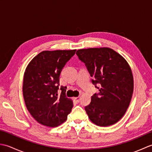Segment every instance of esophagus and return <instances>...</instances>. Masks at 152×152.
<instances>
[{
    "instance_id": "1",
    "label": "esophagus",
    "mask_w": 152,
    "mask_h": 152,
    "mask_svg": "<svg viewBox=\"0 0 152 152\" xmlns=\"http://www.w3.org/2000/svg\"><path fill=\"white\" fill-rule=\"evenodd\" d=\"M74 99H75V101L76 102H80V96H77V97L74 98Z\"/></svg>"
}]
</instances>
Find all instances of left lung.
I'll return each instance as SVG.
<instances>
[{
    "label": "left lung",
    "instance_id": "8db88e82",
    "mask_svg": "<svg viewBox=\"0 0 152 152\" xmlns=\"http://www.w3.org/2000/svg\"><path fill=\"white\" fill-rule=\"evenodd\" d=\"M76 54L86 64L92 83L99 89L85 107L89 119L101 127L115 124L125 114L133 95L134 81L129 64L109 48L81 49Z\"/></svg>",
    "mask_w": 152,
    "mask_h": 152
}]
</instances>
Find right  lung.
Returning a JSON list of instances; mask_svg holds the SVG:
<instances>
[{"label":"right lung","mask_w":152,"mask_h":152,"mask_svg":"<svg viewBox=\"0 0 152 152\" xmlns=\"http://www.w3.org/2000/svg\"><path fill=\"white\" fill-rule=\"evenodd\" d=\"M76 50L43 51L32 59L25 69L23 95L31 115L39 124L57 127L67 119L73 102L65 95L66 87L61 86L59 76Z\"/></svg>","instance_id":"1"}]
</instances>
